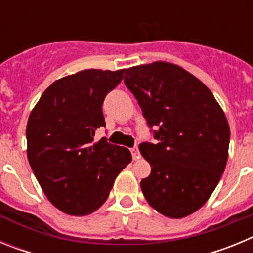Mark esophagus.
I'll return each mask as SVG.
<instances>
[{"instance_id": "1", "label": "esophagus", "mask_w": 253, "mask_h": 253, "mask_svg": "<svg viewBox=\"0 0 253 253\" xmlns=\"http://www.w3.org/2000/svg\"><path fill=\"white\" fill-rule=\"evenodd\" d=\"M131 152V156H133V160H138V158L140 157V153H139V149H138V147H133V148L130 149Z\"/></svg>"}]
</instances>
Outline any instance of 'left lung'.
<instances>
[{"label": "left lung", "instance_id": "8db88e82", "mask_svg": "<svg viewBox=\"0 0 253 253\" xmlns=\"http://www.w3.org/2000/svg\"><path fill=\"white\" fill-rule=\"evenodd\" d=\"M124 84L157 140L139 144L152 167L140 181L143 195L169 218L193 214L227 165L231 131L222 107L195 76L166 62L125 69Z\"/></svg>", "mask_w": 253, "mask_h": 253}]
</instances>
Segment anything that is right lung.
<instances>
[{
  "mask_svg": "<svg viewBox=\"0 0 253 253\" xmlns=\"http://www.w3.org/2000/svg\"><path fill=\"white\" fill-rule=\"evenodd\" d=\"M124 69H84L53 82L31 111L28 160L49 202L71 215L93 213L106 202L116 176L131 162L124 147L101 138L102 104Z\"/></svg>",
  "mask_w": 253,
  "mask_h": 253,
  "instance_id": "right-lung-1",
  "label": "right lung"
}]
</instances>
